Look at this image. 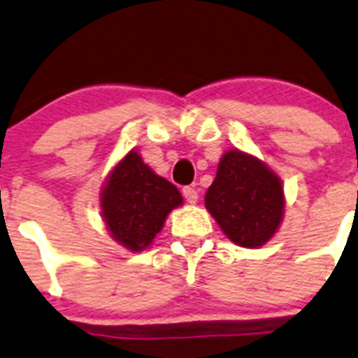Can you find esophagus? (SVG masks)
<instances>
[{
	"label": "esophagus",
	"mask_w": 358,
	"mask_h": 358,
	"mask_svg": "<svg viewBox=\"0 0 358 358\" xmlns=\"http://www.w3.org/2000/svg\"><path fill=\"white\" fill-rule=\"evenodd\" d=\"M183 196L187 200V203L194 205L198 201V191L194 187H183Z\"/></svg>",
	"instance_id": "1"
}]
</instances>
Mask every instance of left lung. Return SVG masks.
I'll list each match as a JSON object with an SVG mask.
<instances>
[{
  "label": "left lung",
  "mask_w": 358,
  "mask_h": 358,
  "mask_svg": "<svg viewBox=\"0 0 358 358\" xmlns=\"http://www.w3.org/2000/svg\"><path fill=\"white\" fill-rule=\"evenodd\" d=\"M205 209L232 243L263 247L275 236L285 216L281 178L254 155L229 149L205 192Z\"/></svg>",
  "instance_id": "8db88e82"
}]
</instances>
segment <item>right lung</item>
Returning <instances> with one entry per match:
<instances>
[{
    "instance_id": "1",
    "label": "right lung",
    "mask_w": 358,
    "mask_h": 358,
    "mask_svg": "<svg viewBox=\"0 0 358 358\" xmlns=\"http://www.w3.org/2000/svg\"><path fill=\"white\" fill-rule=\"evenodd\" d=\"M183 203L178 189L144 164L136 149L115 164L101 189V216L111 238L129 252H142Z\"/></svg>"
}]
</instances>
